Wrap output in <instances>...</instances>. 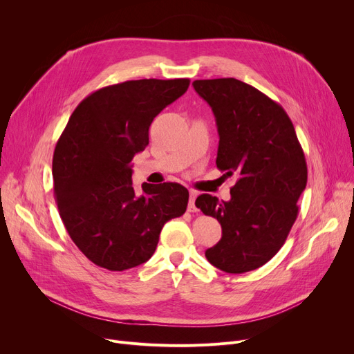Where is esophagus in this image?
I'll list each match as a JSON object with an SVG mask.
<instances>
[{
  "instance_id": "esophagus-1",
  "label": "esophagus",
  "mask_w": 354,
  "mask_h": 354,
  "mask_svg": "<svg viewBox=\"0 0 354 354\" xmlns=\"http://www.w3.org/2000/svg\"><path fill=\"white\" fill-rule=\"evenodd\" d=\"M196 196H198V192H195V191H191V192H189V203H188V211H189V212H196V211H198V208L195 207V199H196Z\"/></svg>"
}]
</instances>
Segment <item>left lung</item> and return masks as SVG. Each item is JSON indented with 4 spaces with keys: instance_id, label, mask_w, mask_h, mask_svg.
Here are the masks:
<instances>
[{
    "instance_id": "1",
    "label": "left lung",
    "mask_w": 354,
    "mask_h": 354,
    "mask_svg": "<svg viewBox=\"0 0 354 354\" xmlns=\"http://www.w3.org/2000/svg\"><path fill=\"white\" fill-rule=\"evenodd\" d=\"M192 86L214 111L216 167L238 176L230 201L208 194L195 201L222 227L205 257L230 274L257 270L280 251L299 215L297 201L307 185L304 152L286 110L255 87L232 77Z\"/></svg>"
}]
</instances>
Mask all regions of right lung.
I'll use <instances>...</instances> for the list:
<instances>
[{"label": "right lung", "instance_id": "1", "mask_svg": "<svg viewBox=\"0 0 354 354\" xmlns=\"http://www.w3.org/2000/svg\"><path fill=\"white\" fill-rule=\"evenodd\" d=\"M189 79L130 80L96 90L73 111L53 156L54 196L73 243L96 266L123 271L146 263L167 221L185 214L179 183H132L133 156L149 126Z\"/></svg>", "mask_w": 354, "mask_h": 354}]
</instances>
